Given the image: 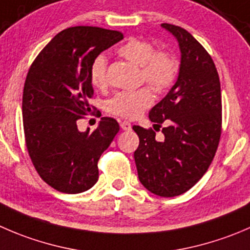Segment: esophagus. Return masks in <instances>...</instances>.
<instances>
[{"label":"esophagus","instance_id":"1","mask_svg":"<svg viewBox=\"0 0 250 250\" xmlns=\"http://www.w3.org/2000/svg\"><path fill=\"white\" fill-rule=\"evenodd\" d=\"M121 128L123 130H130L132 129V125L129 122H127V121H123V122H121Z\"/></svg>","mask_w":250,"mask_h":250}]
</instances>
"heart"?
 I'll return each mask as SVG.
<instances>
[{"label":"heart","mask_w":250,"mask_h":250,"mask_svg":"<svg viewBox=\"0 0 250 250\" xmlns=\"http://www.w3.org/2000/svg\"><path fill=\"white\" fill-rule=\"evenodd\" d=\"M121 57L140 67L142 79L156 93H164L171 88L178 74V62L171 52L155 51L154 45L144 39L130 38L117 50ZM107 62L104 56H98L90 67V81L98 89L107 85ZM154 101L147 88L118 93L107 103V111L123 118H137Z\"/></svg>","instance_id":"heart-1"}]
</instances>
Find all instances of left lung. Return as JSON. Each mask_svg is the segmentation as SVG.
Returning <instances> with one entry per match:
<instances>
[{
  "label": "left lung",
  "mask_w": 250,
  "mask_h": 250,
  "mask_svg": "<svg viewBox=\"0 0 250 250\" xmlns=\"http://www.w3.org/2000/svg\"><path fill=\"white\" fill-rule=\"evenodd\" d=\"M176 36L181 48L177 82L149 112L156 127L133 125L139 137L134 151L138 177L149 192L165 198L189 190L205 174L214 160L221 137L222 103L217 69L211 56L190 33L181 26L162 23Z\"/></svg>",
  "instance_id": "left-lung-1"
}]
</instances>
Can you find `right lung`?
Listing matches in <instances>:
<instances>
[{
    "label": "right lung",
    "instance_id": "add662e5",
    "mask_svg": "<svg viewBox=\"0 0 250 250\" xmlns=\"http://www.w3.org/2000/svg\"><path fill=\"white\" fill-rule=\"evenodd\" d=\"M123 34L98 26H72L58 33L36 56L23 90V128L39 176L58 192L77 194L98 182V161L120 130L103 117L93 132L77 121L91 111L90 67Z\"/></svg>",
    "mask_w": 250,
    "mask_h": 250
}]
</instances>
